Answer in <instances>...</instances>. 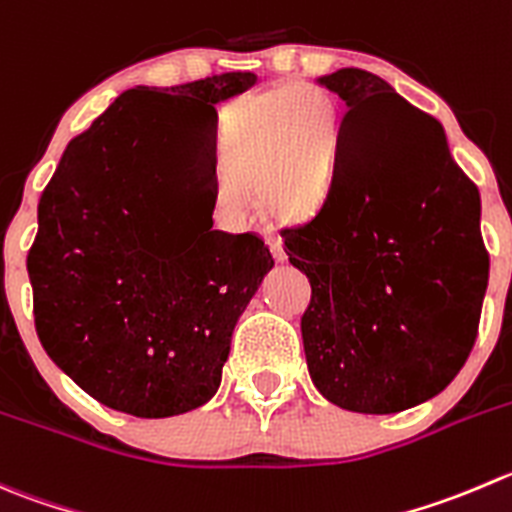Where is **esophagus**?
Here are the masks:
<instances>
[{
  "mask_svg": "<svg viewBox=\"0 0 512 512\" xmlns=\"http://www.w3.org/2000/svg\"><path fill=\"white\" fill-rule=\"evenodd\" d=\"M265 242H267V245H270L272 255H275L277 262H285L287 260L285 250H282V240L275 235V232H265Z\"/></svg>",
  "mask_w": 512,
  "mask_h": 512,
  "instance_id": "esophagus-1",
  "label": "esophagus"
}]
</instances>
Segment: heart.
<instances>
[{
    "label": "heart",
    "mask_w": 512,
    "mask_h": 512,
    "mask_svg": "<svg viewBox=\"0 0 512 512\" xmlns=\"http://www.w3.org/2000/svg\"><path fill=\"white\" fill-rule=\"evenodd\" d=\"M342 145L340 107L315 84L242 97L225 109L217 137V167L230 177L222 197L245 205L242 187L257 185L267 212L295 217L330 185Z\"/></svg>",
    "instance_id": "heart-1"
}]
</instances>
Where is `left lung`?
Masks as SVG:
<instances>
[{"label": "left lung", "instance_id": "obj_1", "mask_svg": "<svg viewBox=\"0 0 512 512\" xmlns=\"http://www.w3.org/2000/svg\"><path fill=\"white\" fill-rule=\"evenodd\" d=\"M317 84L347 112L320 210L282 230L312 285L307 370L337 408L400 413L443 393L478 337L490 270L480 192L443 124L385 79L347 67Z\"/></svg>", "mask_w": 512, "mask_h": 512}]
</instances>
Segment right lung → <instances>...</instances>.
Returning a JSON list of instances; mask_svg holds the SVG:
<instances>
[{
	"mask_svg": "<svg viewBox=\"0 0 512 512\" xmlns=\"http://www.w3.org/2000/svg\"><path fill=\"white\" fill-rule=\"evenodd\" d=\"M255 84L257 74L225 72L127 89L69 142L44 187L27 257L34 325L54 365L107 408L172 418L220 388L232 330L275 267L257 235L212 230L215 107ZM175 156L193 211L203 207L197 233L164 217Z\"/></svg>",
	"mask_w": 512,
	"mask_h": 512,
	"instance_id": "1",
	"label": "right lung"
}]
</instances>
